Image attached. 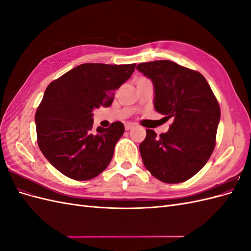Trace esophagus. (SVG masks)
Wrapping results in <instances>:
<instances>
[{
    "instance_id": "esophagus-1",
    "label": "esophagus",
    "mask_w": 251,
    "mask_h": 251,
    "mask_svg": "<svg viewBox=\"0 0 251 251\" xmlns=\"http://www.w3.org/2000/svg\"><path fill=\"white\" fill-rule=\"evenodd\" d=\"M134 127V125L133 124H131V123H126V125H125V128L126 131H128V130H131V128H133Z\"/></svg>"
}]
</instances>
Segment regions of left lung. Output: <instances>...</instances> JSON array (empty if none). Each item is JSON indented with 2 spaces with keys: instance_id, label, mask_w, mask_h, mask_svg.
<instances>
[{
  "instance_id": "left-lung-1",
  "label": "left lung",
  "mask_w": 251,
  "mask_h": 251,
  "mask_svg": "<svg viewBox=\"0 0 251 251\" xmlns=\"http://www.w3.org/2000/svg\"><path fill=\"white\" fill-rule=\"evenodd\" d=\"M137 70L154 86L155 110L173 119L159 136L147 130L139 146L144 166L164 183H180L206 164L221 117L217 98L199 72L171 60L141 63Z\"/></svg>"
}]
</instances>
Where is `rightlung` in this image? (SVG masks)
Instances as JSON below:
<instances>
[{
    "instance_id": "1",
    "label": "right lung",
    "mask_w": 251,
    "mask_h": 251,
    "mask_svg": "<svg viewBox=\"0 0 251 251\" xmlns=\"http://www.w3.org/2000/svg\"><path fill=\"white\" fill-rule=\"evenodd\" d=\"M136 64H82L47 87L35 113L37 143L47 160L74 180L93 179L107 169L125 132L116 121L93 130V110L112 104L115 90Z\"/></svg>"
}]
</instances>
